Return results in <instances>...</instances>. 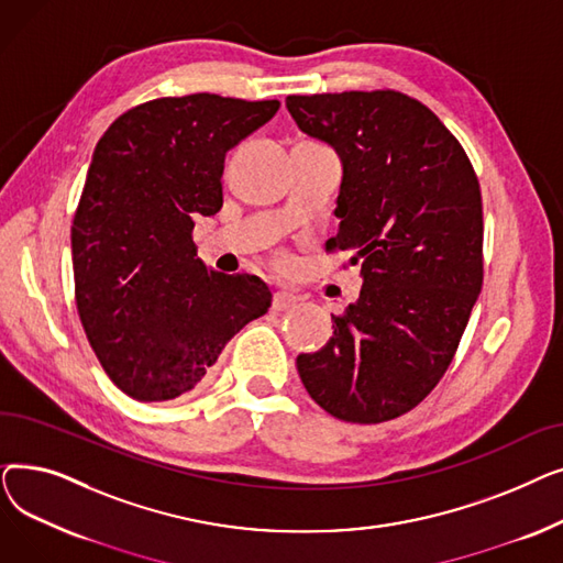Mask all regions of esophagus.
Masks as SVG:
<instances>
[{
	"mask_svg": "<svg viewBox=\"0 0 563 563\" xmlns=\"http://www.w3.org/2000/svg\"><path fill=\"white\" fill-rule=\"evenodd\" d=\"M297 303H299L297 294H291V291H276V294H274V301H272V308H274L276 312H283V310L294 308Z\"/></svg>",
	"mask_w": 563,
	"mask_h": 563,
	"instance_id": "34e87169",
	"label": "esophagus"
}]
</instances>
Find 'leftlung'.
Segmentation results:
<instances>
[{
    "label": "left lung",
    "mask_w": 563,
    "mask_h": 563,
    "mask_svg": "<svg viewBox=\"0 0 563 563\" xmlns=\"http://www.w3.org/2000/svg\"><path fill=\"white\" fill-rule=\"evenodd\" d=\"M297 125L335 147L342 185L327 253L361 264L356 303L333 338L297 358L333 418L395 420L445 376L484 283V214L463 145L399 91L287 96Z\"/></svg>",
    "instance_id": "1"
}]
</instances>
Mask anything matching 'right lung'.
<instances>
[{
	"label": "right lung",
	"instance_id": "obj_1",
	"mask_svg": "<svg viewBox=\"0 0 563 563\" xmlns=\"http://www.w3.org/2000/svg\"><path fill=\"white\" fill-rule=\"evenodd\" d=\"M278 107L157 98L118 115L98 141L73 219L75 301L102 369L132 399L187 395L269 310V287L207 269L191 232L198 214L221 210L225 153Z\"/></svg>",
	"mask_w": 563,
	"mask_h": 563
}]
</instances>
